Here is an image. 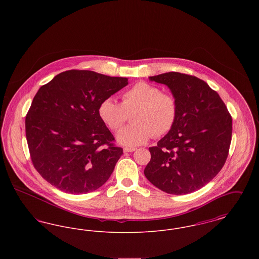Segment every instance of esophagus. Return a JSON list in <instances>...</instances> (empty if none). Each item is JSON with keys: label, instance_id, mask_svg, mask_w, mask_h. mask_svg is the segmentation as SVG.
<instances>
[{"label": "esophagus", "instance_id": "1", "mask_svg": "<svg viewBox=\"0 0 259 259\" xmlns=\"http://www.w3.org/2000/svg\"><path fill=\"white\" fill-rule=\"evenodd\" d=\"M136 149H137L136 148H124L123 151L124 152H133Z\"/></svg>", "mask_w": 259, "mask_h": 259}]
</instances>
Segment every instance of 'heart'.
Returning a JSON list of instances; mask_svg holds the SVG:
<instances>
[{
    "mask_svg": "<svg viewBox=\"0 0 259 259\" xmlns=\"http://www.w3.org/2000/svg\"><path fill=\"white\" fill-rule=\"evenodd\" d=\"M121 104L113 99H105L98 107L99 117L112 131L119 130L125 123L128 113L133 124L123 128L116 136L117 141L129 147L147 143L154 135L167 134L176 123L178 103L174 96L163 93L156 85L138 81L126 89L121 95Z\"/></svg>",
    "mask_w": 259,
    "mask_h": 259,
    "instance_id": "heart-1",
    "label": "heart"
}]
</instances>
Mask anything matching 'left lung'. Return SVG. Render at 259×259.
<instances>
[{
  "label": "left lung",
  "mask_w": 259,
  "mask_h": 259,
  "mask_svg": "<svg viewBox=\"0 0 259 259\" xmlns=\"http://www.w3.org/2000/svg\"><path fill=\"white\" fill-rule=\"evenodd\" d=\"M149 80L170 88L178 117L157 146L149 148L145 176L166 193H191L222 170L230 148L232 117L220 95L196 76L170 72Z\"/></svg>",
  "instance_id": "8db88e82"
}]
</instances>
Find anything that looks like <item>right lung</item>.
Wrapping results in <instances>:
<instances>
[{"mask_svg":"<svg viewBox=\"0 0 259 259\" xmlns=\"http://www.w3.org/2000/svg\"><path fill=\"white\" fill-rule=\"evenodd\" d=\"M127 84V77L70 70L38 89L26 115V139L35 169L50 185L82 194L109 180L123 149L113 144L98 107Z\"/></svg>","mask_w":259,"mask_h":259,"instance_id":"add662e5","label":"right lung"}]
</instances>
